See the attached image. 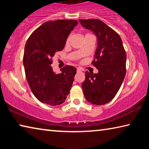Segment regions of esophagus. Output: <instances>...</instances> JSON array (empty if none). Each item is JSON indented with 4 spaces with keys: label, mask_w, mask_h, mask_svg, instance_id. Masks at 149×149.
Segmentation results:
<instances>
[{
    "label": "esophagus",
    "mask_w": 149,
    "mask_h": 149,
    "mask_svg": "<svg viewBox=\"0 0 149 149\" xmlns=\"http://www.w3.org/2000/svg\"><path fill=\"white\" fill-rule=\"evenodd\" d=\"M82 70L81 68H77V72H81Z\"/></svg>",
    "instance_id": "34e87169"
}]
</instances>
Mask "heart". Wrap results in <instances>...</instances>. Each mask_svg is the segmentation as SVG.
I'll list each match as a JSON object with an SVG mask.
<instances>
[{
	"label": "heart",
	"mask_w": 149,
	"mask_h": 149,
	"mask_svg": "<svg viewBox=\"0 0 149 149\" xmlns=\"http://www.w3.org/2000/svg\"><path fill=\"white\" fill-rule=\"evenodd\" d=\"M91 35V34H89V33L85 34V35ZM70 36H68V38L66 39V41H65V45H68L70 43ZM81 50L82 51V49Z\"/></svg>",
	"instance_id": "heart-1"
}]
</instances>
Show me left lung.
Returning <instances> with one entry per match:
<instances>
[{"mask_svg": "<svg viewBox=\"0 0 149 149\" xmlns=\"http://www.w3.org/2000/svg\"><path fill=\"white\" fill-rule=\"evenodd\" d=\"M79 21L97 37V48L91 64L99 72H85L82 84L85 97L93 104H107L117 94L125 75L126 53L122 39L117 32L99 19Z\"/></svg>", "mask_w": 149, "mask_h": 149, "instance_id": "obj_1", "label": "left lung"}]
</instances>
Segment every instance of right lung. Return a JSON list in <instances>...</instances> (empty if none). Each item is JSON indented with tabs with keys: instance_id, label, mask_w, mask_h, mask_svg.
<instances>
[{
	"instance_id": "obj_1",
	"label": "right lung",
	"mask_w": 149,
	"mask_h": 149,
	"mask_svg": "<svg viewBox=\"0 0 149 149\" xmlns=\"http://www.w3.org/2000/svg\"><path fill=\"white\" fill-rule=\"evenodd\" d=\"M78 22L58 19L45 22L32 33L25 45L24 65L27 83L40 102L57 106L65 101L74 82L76 68L66 65L56 74L52 58L62 50Z\"/></svg>"
}]
</instances>
